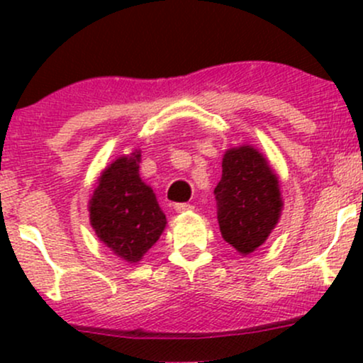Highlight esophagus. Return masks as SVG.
Returning a JSON list of instances; mask_svg holds the SVG:
<instances>
[{
  "label": "esophagus",
  "instance_id": "esophagus-1",
  "mask_svg": "<svg viewBox=\"0 0 363 363\" xmlns=\"http://www.w3.org/2000/svg\"><path fill=\"white\" fill-rule=\"evenodd\" d=\"M174 210H176L177 213H186V211L193 210V206L187 205V203H177V205L174 206Z\"/></svg>",
  "mask_w": 363,
  "mask_h": 363
}]
</instances>
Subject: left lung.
I'll list each match as a JSON object with an SVG mask.
<instances>
[{
  "label": "left lung",
  "instance_id": "left-lung-1",
  "mask_svg": "<svg viewBox=\"0 0 363 363\" xmlns=\"http://www.w3.org/2000/svg\"><path fill=\"white\" fill-rule=\"evenodd\" d=\"M215 199L222 237L242 256L264 244L283 206L277 174L249 145L225 152Z\"/></svg>",
  "mask_w": 363,
  "mask_h": 363
}]
</instances>
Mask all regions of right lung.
<instances>
[{
	"mask_svg": "<svg viewBox=\"0 0 363 363\" xmlns=\"http://www.w3.org/2000/svg\"><path fill=\"white\" fill-rule=\"evenodd\" d=\"M141 152L119 157L102 172L89 201L95 234L116 256L138 262L164 232V211L155 193L141 181Z\"/></svg>",
	"mask_w": 363,
	"mask_h": 363,
	"instance_id": "obj_1",
	"label": "right lung"
}]
</instances>
